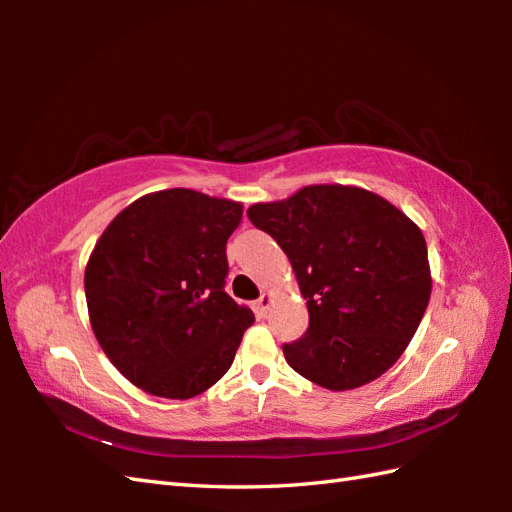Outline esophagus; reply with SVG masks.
<instances>
[{
    "mask_svg": "<svg viewBox=\"0 0 512 512\" xmlns=\"http://www.w3.org/2000/svg\"><path fill=\"white\" fill-rule=\"evenodd\" d=\"M268 306H270V295H266V292H264V295L255 301V312L257 314H266Z\"/></svg>",
    "mask_w": 512,
    "mask_h": 512,
    "instance_id": "esophagus-1",
    "label": "esophagus"
}]
</instances>
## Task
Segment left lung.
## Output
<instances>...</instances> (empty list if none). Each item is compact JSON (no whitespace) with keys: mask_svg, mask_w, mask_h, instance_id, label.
I'll return each instance as SVG.
<instances>
[{"mask_svg":"<svg viewBox=\"0 0 512 512\" xmlns=\"http://www.w3.org/2000/svg\"><path fill=\"white\" fill-rule=\"evenodd\" d=\"M288 255L310 323L284 343L288 365L325 389L385 374L431 297L427 244L394 204L358 187L317 184L246 211Z\"/></svg>","mask_w":512,"mask_h":512,"instance_id":"obj_1","label":"left lung"}]
</instances>
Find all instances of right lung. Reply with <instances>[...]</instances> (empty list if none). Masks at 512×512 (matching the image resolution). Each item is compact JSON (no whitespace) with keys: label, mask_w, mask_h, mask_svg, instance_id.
Wrapping results in <instances>:
<instances>
[{"label":"right lung","mask_w":512,"mask_h":512,"mask_svg":"<svg viewBox=\"0 0 512 512\" xmlns=\"http://www.w3.org/2000/svg\"><path fill=\"white\" fill-rule=\"evenodd\" d=\"M242 204L169 189L129 204L85 268L92 330L129 383L187 400L231 367L255 314L226 295Z\"/></svg>","instance_id":"add662e5"}]
</instances>
